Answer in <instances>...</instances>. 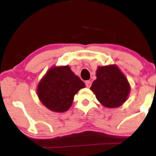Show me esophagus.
I'll list each match as a JSON object with an SVG mask.
<instances>
[{
  "label": "esophagus",
  "instance_id": "obj_1",
  "mask_svg": "<svg viewBox=\"0 0 156 156\" xmlns=\"http://www.w3.org/2000/svg\"><path fill=\"white\" fill-rule=\"evenodd\" d=\"M85 83H86V87H91V85H92V82L90 81H87L86 82H85Z\"/></svg>",
  "mask_w": 156,
  "mask_h": 156
}]
</instances>
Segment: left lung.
Masks as SVG:
<instances>
[{"label": "left lung", "mask_w": 156, "mask_h": 156, "mask_svg": "<svg viewBox=\"0 0 156 156\" xmlns=\"http://www.w3.org/2000/svg\"><path fill=\"white\" fill-rule=\"evenodd\" d=\"M96 77L90 90L102 105L114 108L125 102L130 87L126 77L117 66H99Z\"/></svg>", "instance_id": "1"}]
</instances>
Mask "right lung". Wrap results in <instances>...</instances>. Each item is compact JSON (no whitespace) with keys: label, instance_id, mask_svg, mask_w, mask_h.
Listing matches in <instances>:
<instances>
[{"label":"right lung","instance_id":"1","mask_svg":"<svg viewBox=\"0 0 156 156\" xmlns=\"http://www.w3.org/2000/svg\"><path fill=\"white\" fill-rule=\"evenodd\" d=\"M85 83L69 66L54 67L47 72L37 86V95L44 106L54 112L68 110L75 94Z\"/></svg>","mask_w":156,"mask_h":156}]
</instances>
